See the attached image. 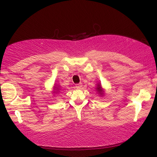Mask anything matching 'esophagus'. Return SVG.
I'll use <instances>...</instances> for the list:
<instances>
[{"mask_svg":"<svg viewBox=\"0 0 157 157\" xmlns=\"http://www.w3.org/2000/svg\"><path fill=\"white\" fill-rule=\"evenodd\" d=\"M82 84H75V88L76 89H81L82 88Z\"/></svg>","mask_w":157,"mask_h":157,"instance_id":"34e87169","label":"esophagus"}]
</instances>
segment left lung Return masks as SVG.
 Instances as JSON below:
<instances>
[{"instance_id": "8db88e82", "label": "left lung", "mask_w": 157, "mask_h": 157, "mask_svg": "<svg viewBox=\"0 0 157 157\" xmlns=\"http://www.w3.org/2000/svg\"><path fill=\"white\" fill-rule=\"evenodd\" d=\"M97 85H98V86H97L96 90H97V91L98 92V94H100V95H103V94H104V91H103L102 88V86H101L100 84H98Z\"/></svg>"}]
</instances>
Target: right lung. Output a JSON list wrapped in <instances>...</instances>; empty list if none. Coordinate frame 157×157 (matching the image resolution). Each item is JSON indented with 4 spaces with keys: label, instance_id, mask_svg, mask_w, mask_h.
<instances>
[{
    "label": "right lung",
    "instance_id": "1",
    "mask_svg": "<svg viewBox=\"0 0 157 157\" xmlns=\"http://www.w3.org/2000/svg\"><path fill=\"white\" fill-rule=\"evenodd\" d=\"M54 89H56V91H57V90H58V88H57V86H54ZM55 93H57V91H55Z\"/></svg>",
    "mask_w": 157,
    "mask_h": 157
}]
</instances>
